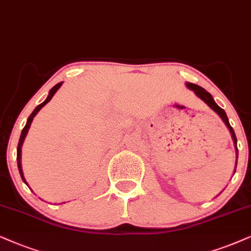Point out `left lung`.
I'll list each match as a JSON object with an SVG mask.
<instances>
[{"mask_svg": "<svg viewBox=\"0 0 251 251\" xmlns=\"http://www.w3.org/2000/svg\"><path fill=\"white\" fill-rule=\"evenodd\" d=\"M186 87H188L189 89H191V90L195 91V94L197 95V96L201 98V100H204V102H205L206 104H207V105L210 106L212 110L215 111V112H217L218 115L220 116V118L224 120V123L226 124V126L228 127V129H229V132H230V134H231V138H233V140H234V145H235V148H236V151H237V145H236L237 140H236L235 132H234L233 127H231L229 122H228V118H227L226 112H225V111H224L223 109H221V107L219 106L217 103L214 102V100H213V97H212V95H211L210 93H207V91H206L204 88L199 87V85H197V84L189 83V82H188V83H186Z\"/></svg>", "mask_w": 251, "mask_h": 251, "instance_id": "8db88e82", "label": "left lung"}]
</instances>
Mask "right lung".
Here are the masks:
<instances>
[{
    "label": "right lung",
    "instance_id": "add662e5",
    "mask_svg": "<svg viewBox=\"0 0 251 251\" xmlns=\"http://www.w3.org/2000/svg\"><path fill=\"white\" fill-rule=\"evenodd\" d=\"M61 84H62V82H60V83H58V84H55L54 87H53L52 89H50V95H49V97L46 98V100L45 102H43L41 104H39V105H38L36 109L33 110V112L31 113L30 115V117H28V119H27V123H26V125L24 126V128H23V131H22V134H21V138H20V142H18V147H17V164H18V170H20V174H21V177H22V179H23V182L26 184V182H25V179H24V176H23V171H22V166H21V148H22V145H23V141H24V139H25V136H26V133H27V131H28V128H30V126H31V123H32V120H33V118H34V116L37 115L38 113V111H39L41 107H43L44 105H45V104H47L50 102V100H52V97L54 96V94L56 93V90H58V89L61 87Z\"/></svg>",
    "mask_w": 251,
    "mask_h": 251
}]
</instances>
